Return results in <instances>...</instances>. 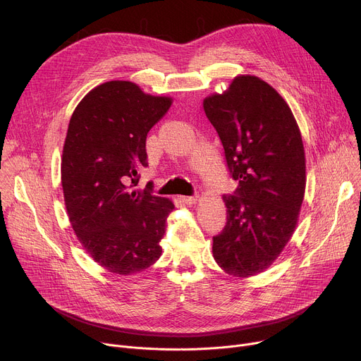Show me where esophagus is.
Wrapping results in <instances>:
<instances>
[{
    "mask_svg": "<svg viewBox=\"0 0 361 361\" xmlns=\"http://www.w3.org/2000/svg\"><path fill=\"white\" fill-rule=\"evenodd\" d=\"M181 202L191 206V204H195V202H197V195H183L181 197Z\"/></svg>",
    "mask_w": 361,
    "mask_h": 361,
    "instance_id": "1",
    "label": "esophagus"
}]
</instances>
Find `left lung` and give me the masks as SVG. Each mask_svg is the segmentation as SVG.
Wrapping results in <instances>:
<instances>
[{"label": "left lung", "mask_w": 361, "mask_h": 361, "mask_svg": "<svg viewBox=\"0 0 361 361\" xmlns=\"http://www.w3.org/2000/svg\"><path fill=\"white\" fill-rule=\"evenodd\" d=\"M204 112L239 183L224 194L227 220L213 236V256L228 275L267 269L297 226L305 191V154L295 118L281 94L256 76H239Z\"/></svg>", "instance_id": "8db88e82"}]
</instances>
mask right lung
Segmentation results:
<instances>
[{"mask_svg": "<svg viewBox=\"0 0 361 361\" xmlns=\"http://www.w3.org/2000/svg\"><path fill=\"white\" fill-rule=\"evenodd\" d=\"M170 106V97L112 80L92 89L71 118L61 158L64 203L79 242L109 272H142L161 256L174 204L135 185L148 166L147 135Z\"/></svg>", "mask_w": 361, "mask_h": 361, "instance_id": "obj_1", "label": "right lung"}]
</instances>
